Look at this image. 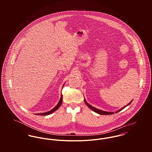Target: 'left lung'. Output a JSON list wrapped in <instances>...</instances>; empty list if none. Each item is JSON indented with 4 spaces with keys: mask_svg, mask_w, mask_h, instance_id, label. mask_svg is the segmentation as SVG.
Returning a JSON list of instances; mask_svg holds the SVG:
<instances>
[{
    "mask_svg": "<svg viewBox=\"0 0 152 152\" xmlns=\"http://www.w3.org/2000/svg\"><path fill=\"white\" fill-rule=\"evenodd\" d=\"M84 101H85V102H86V105H87V106L89 107V108L92 109L93 111H94V112H96V113H98V114H100V115H111V114H113V113H114V112H107V111H105V110H101V109H99L96 108H95V107H92V105H89V104L87 102V101H86V99L85 98H84ZM132 101H133V100H132ZM132 101H130V102H129L128 105H126V106L124 107L123 108L120 109H119V110H118L115 111V113H117V112H119V111L122 110L123 109H124L125 107H126L127 106L129 105L130 104H131V102H132Z\"/></svg>",
    "mask_w": 152,
    "mask_h": 152,
    "instance_id": "obj_1",
    "label": "left lung"
}]
</instances>
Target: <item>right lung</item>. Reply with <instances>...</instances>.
Returning a JSON list of instances; mask_svg holds the SVG:
<instances>
[{
	"label": "right lung",
	"instance_id": "add662e5",
	"mask_svg": "<svg viewBox=\"0 0 152 152\" xmlns=\"http://www.w3.org/2000/svg\"><path fill=\"white\" fill-rule=\"evenodd\" d=\"M64 84L63 85V86H64ZM62 102H63V95L61 94V98H60V99L59 101V102H58V104H57V105L53 109H52L51 110H50V111H48V112H43V113H36V115H50L51 113H53V112H54L56 110H57L58 109L60 108V107L61 106V104H62Z\"/></svg>",
	"mask_w": 152,
	"mask_h": 152
}]
</instances>
